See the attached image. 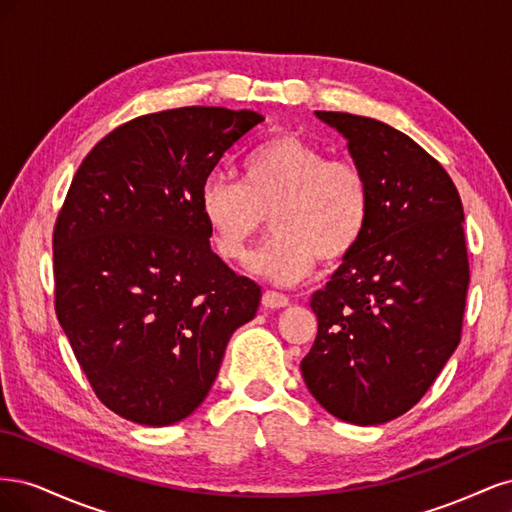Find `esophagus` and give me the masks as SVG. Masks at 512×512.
<instances>
[{
    "label": "esophagus",
    "mask_w": 512,
    "mask_h": 512,
    "mask_svg": "<svg viewBox=\"0 0 512 512\" xmlns=\"http://www.w3.org/2000/svg\"><path fill=\"white\" fill-rule=\"evenodd\" d=\"M290 301L286 294L282 292H275V290H265L262 292V305H265L267 309H282L286 307Z\"/></svg>",
    "instance_id": "34e87169"
}]
</instances>
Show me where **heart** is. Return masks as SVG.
Returning <instances> with one entry per match:
<instances>
[{"label": "heart", "instance_id": "b5f03b06", "mask_svg": "<svg viewBox=\"0 0 512 512\" xmlns=\"http://www.w3.org/2000/svg\"><path fill=\"white\" fill-rule=\"evenodd\" d=\"M369 183L350 160L331 158L297 134H277L243 162V183L209 175L198 209L211 232L213 250L241 262L271 215L273 239L250 267L275 284L312 275L316 260L333 267L359 245L369 220Z\"/></svg>", "mask_w": 512, "mask_h": 512}]
</instances>
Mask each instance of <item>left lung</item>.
I'll return each instance as SVG.
<instances>
[{"label":"left lung","mask_w":512,"mask_h":512,"mask_svg":"<svg viewBox=\"0 0 512 512\" xmlns=\"http://www.w3.org/2000/svg\"><path fill=\"white\" fill-rule=\"evenodd\" d=\"M316 117L348 141L371 200L356 250L309 303L318 335L301 374L333 416L380 425L416 406L459 346L463 207L442 164L404 132L350 113Z\"/></svg>","instance_id":"obj_1"}]
</instances>
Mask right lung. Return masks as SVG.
I'll use <instances>...</instances> for the list:
<instances>
[{
	"label": "right lung",
	"mask_w": 512,
	"mask_h": 512,
	"mask_svg": "<svg viewBox=\"0 0 512 512\" xmlns=\"http://www.w3.org/2000/svg\"><path fill=\"white\" fill-rule=\"evenodd\" d=\"M265 117L183 106L106 134L53 230L55 312L102 404L138 425L190 416L260 286L211 250L200 185Z\"/></svg>",
	"instance_id": "1"
}]
</instances>
